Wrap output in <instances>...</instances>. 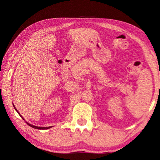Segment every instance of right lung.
Instances as JSON below:
<instances>
[{
  "label": "right lung",
  "instance_id": "add662e5",
  "mask_svg": "<svg viewBox=\"0 0 160 160\" xmlns=\"http://www.w3.org/2000/svg\"><path fill=\"white\" fill-rule=\"evenodd\" d=\"M14 108H15V110L17 111V112H18V110L15 109V107H14ZM19 114H20V113H19ZM27 123H28L29 126H31V127H32V128H36V129H40V130H46V129H48V128H51V126H48V127H38V126H33V125H31V124L28 123V122H27Z\"/></svg>",
  "mask_w": 160,
  "mask_h": 160
}]
</instances>
